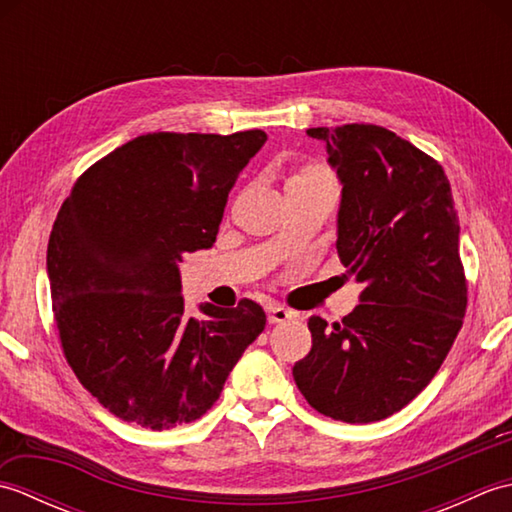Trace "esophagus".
<instances>
[{"label":"esophagus","instance_id":"1","mask_svg":"<svg viewBox=\"0 0 512 512\" xmlns=\"http://www.w3.org/2000/svg\"><path fill=\"white\" fill-rule=\"evenodd\" d=\"M290 319H295V312L279 306V303H270L268 306V323H286Z\"/></svg>","mask_w":512,"mask_h":512}]
</instances>
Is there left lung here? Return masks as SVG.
I'll list each match as a JSON object with an SVG mask.
<instances>
[{
  "label": "left lung",
  "mask_w": 512,
  "mask_h": 512,
  "mask_svg": "<svg viewBox=\"0 0 512 512\" xmlns=\"http://www.w3.org/2000/svg\"><path fill=\"white\" fill-rule=\"evenodd\" d=\"M343 191L336 250L363 292L341 323L310 317L312 350L292 367L310 407L363 424L431 383L462 328L466 279L447 173L378 125L312 127Z\"/></svg>",
  "instance_id": "1"
}]
</instances>
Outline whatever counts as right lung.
Listing matches in <instances>:
<instances>
[{"mask_svg": "<svg viewBox=\"0 0 512 512\" xmlns=\"http://www.w3.org/2000/svg\"><path fill=\"white\" fill-rule=\"evenodd\" d=\"M262 129L145 134L76 180L48 242L52 310L81 385L151 431L202 418L262 334V306L184 310V253L211 248L233 184Z\"/></svg>", "mask_w": 512, "mask_h": 512, "instance_id": "right-lung-1", "label": "right lung"}]
</instances>
